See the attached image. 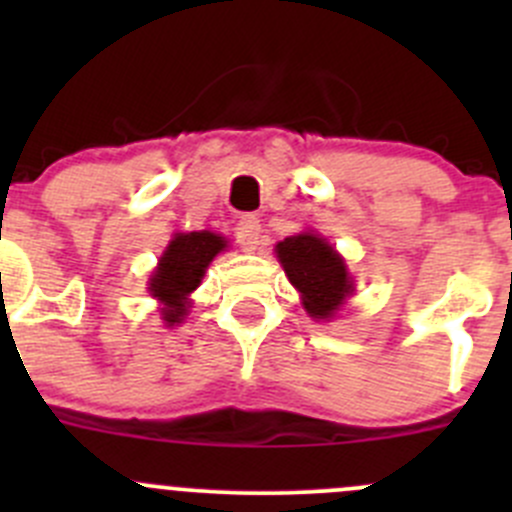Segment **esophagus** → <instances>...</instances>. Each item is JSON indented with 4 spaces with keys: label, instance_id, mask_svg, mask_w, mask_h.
I'll return each mask as SVG.
<instances>
[{
    "label": "esophagus",
    "instance_id": "34e87169",
    "mask_svg": "<svg viewBox=\"0 0 512 512\" xmlns=\"http://www.w3.org/2000/svg\"><path fill=\"white\" fill-rule=\"evenodd\" d=\"M235 237L245 252H255L260 245V220L255 215H242L235 225Z\"/></svg>",
    "mask_w": 512,
    "mask_h": 512
}]
</instances>
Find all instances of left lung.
Segmentation results:
<instances>
[{
    "label": "left lung",
    "instance_id": "8db88e82",
    "mask_svg": "<svg viewBox=\"0 0 512 512\" xmlns=\"http://www.w3.org/2000/svg\"><path fill=\"white\" fill-rule=\"evenodd\" d=\"M275 252L289 282L302 294V304L312 319L329 322L354 292V280L344 257L317 232L285 237L277 242Z\"/></svg>",
    "mask_w": 512,
    "mask_h": 512
}]
</instances>
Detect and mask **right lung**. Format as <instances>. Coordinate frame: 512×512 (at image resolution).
<instances>
[{
    "mask_svg": "<svg viewBox=\"0 0 512 512\" xmlns=\"http://www.w3.org/2000/svg\"><path fill=\"white\" fill-rule=\"evenodd\" d=\"M225 247V237L210 230L175 232L148 282V292L163 304L160 314L168 327L183 322L190 307V292L200 285L208 265Z\"/></svg>",
    "mask_w": 512,
    "mask_h": 512,
    "instance_id": "right-lung-1",
    "label": "right lung"
}]
</instances>
